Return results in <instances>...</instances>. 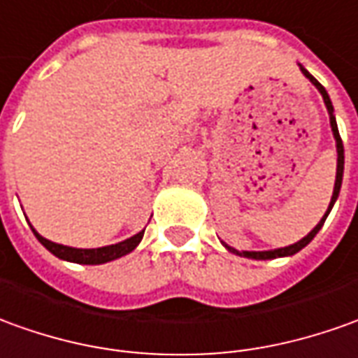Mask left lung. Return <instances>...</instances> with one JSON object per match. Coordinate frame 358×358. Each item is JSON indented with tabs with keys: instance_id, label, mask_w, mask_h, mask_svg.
Here are the masks:
<instances>
[{
	"instance_id": "left-lung-1",
	"label": "left lung",
	"mask_w": 358,
	"mask_h": 358,
	"mask_svg": "<svg viewBox=\"0 0 358 358\" xmlns=\"http://www.w3.org/2000/svg\"><path fill=\"white\" fill-rule=\"evenodd\" d=\"M300 70L303 76L308 78L310 82H312L313 86L317 87V92L322 94L323 97V103H325V108H327V113H329V123H331V131H333V137H335V147H337V174H335V188H333V196L331 201H329V208L325 211V215L322 217V221L313 227L303 239H300L298 243H294V245H288V247H282V249H274V250H237L233 249V247H227L225 243V249L229 250V252H235V255H239V257H247V259H255V261H271V259H278V257H292V255H296L298 250H301L310 241L317 235V231L322 229L323 223L327 220V215H329V211H331L333 203L337 201L339 198V189H341V182H343V166H345V152H343V141L341 135H339V129H337V121H335V115H333V106H331V99L327 96V92H325V87L315 80V78L306 70V68L300 64Z\"/></svg>"
}]
</instances>
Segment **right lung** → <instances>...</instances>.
<instances>
[{
    "label": "right lung",
    "mask_w": 358,
    "mask_h": 358,
    "mask_svg": "<svg viewBox=\"0 0 358 358\" xmlns=\"http://www.w3.org/2000/svg\"><path fill=\"white\" fill-rule=\"evenodd\" d=\"M33 229V225H31ZM35 237L38 239V243L50 250L55 257L62 259V261L68 262H78V264H103V262L115 261L119 257H125L131 250L137 247L143 235H145V229L138 231L137 235L129 237V239L121 241V243H115V245H108V247H99V249H74V247H66V245H58V243H52V241L45 239L43 235H38L35 229Z\"/></svg>",
    "instance_id": "1"
}]
</instances>
